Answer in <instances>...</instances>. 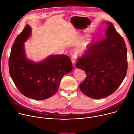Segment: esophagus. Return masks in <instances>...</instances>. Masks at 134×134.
I'll return each instance as SVG.
<instances>
[{"mask_svg": "<svg viewBox=\"0 0 134 134\" xmlns=\"http://www.w3.org/2000/svg\"><path fill=\"white\" fill-rule=\"evenodd\" d=\"M71 61H72V63L73 67H75V66H76V61H75L74 57H71Z\"/></svg>", "mask_w": 134, "mask_h": 134, "instance_id": "1", "label": "esophagus"}]
</instances>
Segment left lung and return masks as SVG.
I'll return each mask as SVG.
<instances>
[{
    "label": "left lung",
    "instance_id": "left-lung-1",
    "mask_svg": "<svg viewBox=\"0 0 134 134\" xmlns=\"http://www.w3.org/2000/svg\"><path fill=\"white\" fill-rule=\"evenodd\" d=\"M102 41L88 46L78 58L77 68L85 71L86 77L80 84L81 91L89 97L99 99L113 94L126 76L127 51L122 37L111 23Z\"/></svg>",
    "mask_w": 134,
    "mask_h": 134
}]
</instances>
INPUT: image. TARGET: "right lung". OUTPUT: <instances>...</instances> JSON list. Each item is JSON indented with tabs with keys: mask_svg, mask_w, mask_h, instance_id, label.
I'll return each instance as SVG.
<instances>
[{
	"mask_svg": "<svg viewBox=\"0 0 134 134\" xmlns=\"http://www.w3.org/2000/svg\"><path fill=\"white\" fill-rule=\"evenodd\" d=\"M31 30L27 25L15 38L9 57V72L24 96L43 100L57 91L62 78L73 66L70 58L64 54L52 55L40 63L27 60L23 42L30 36Z\"/></svg>",
	"mask_w": 134,
	"mask_h": 134,
	"instance_id": "obj_1",
	"label": "right lung"
}]
</instances>
